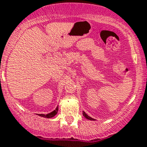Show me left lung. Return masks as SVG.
I'll use <instances>...</instances> for the list:
<instances>
[{
  "label": "left lung",
  "instance_id": "left-lung-1",
  "mask_svg": "<svg viewBox=\"0 0 147 147\" xmlns=\"http://www.w3.org/2000/svg\"><path fill=\"white\" fill-rule=\"evenodd\" d=\"M82 114H83V116H84V117H85V118H87V119H90V120H94V119H92V117H89L88 115H87V114H86L85 112H83V113H82Z\"/></svg>",
  "mask_w": 147,
  "mask_h": 147
}]
</instances>
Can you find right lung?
Wrapping results in <instances>:
<instances>
[{
	"label": "right lung",
	"mask_w": 147,
	"mask_h": 147,
	"mask_svg": "<svg viewBox=\"0 0 147 147\" xmlns=\"http://www.w3.org/2000/svg\"><path fill=\"white\" fill-rule=\"evenodd\" d=\"M57 111H58V107H57V108H56L54 111H53L52 112H50V113L47 114V115H42V114H40V115H39V116L43 117H45V118H52L57 115Z\"/></svg>",
	"instance_id": "obj_1"
}]
</instances>
